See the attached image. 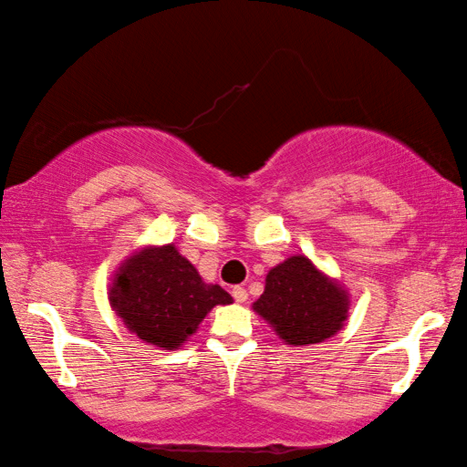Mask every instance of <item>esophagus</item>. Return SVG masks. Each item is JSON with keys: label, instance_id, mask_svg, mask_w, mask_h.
<instances>
[{"label": "esophagus", "instance_id": "34e87169", "mask_svg": "<svg viewBox=\"0 0 467 467\" xmlns=\"http://www.w3.org/2000/svg\"><path fill=\"white\" fill-rule=\"evenodd\" d=\"M233 296H234L236 303H247V290H244L243 286H234Z\"/></svg>", "mask_w": 467, "mask_h": 467}]
</instances>
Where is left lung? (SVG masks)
I'll return each mask as SVG.
<instances>
[{"label":"left lung","mask_w":467,"mask_h":467,"mask_svg":"<svg viewBox=\"0 0 467 467\" xmlns=\"http://www.w3.org/2000/svg\"><path fill=\"white\" fill-rule=\"evenodd\" d=\"M350 295L306 255H292L265 275L253 311L288 346L321 344L344 327Z\"/></svg>","instance_id":"left-lung-1"}]
</instances>
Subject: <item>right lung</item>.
I'll return each instance as SVG.
<instances>
[{"label":"right lung","instance_id":"right-lung-1","mask_svg":"<svg viewBox=\"0 0 467 467\" xmlns=\"http://www.w3.org/2000/svg\"><path fill=\"white\" fill-rule=\"evenodd\" d=\"M109 303L131 334L161 350H179L216 305L233 296L202 280L175 244H146L113 274Z\"/></svg>","mask_w":467,"mask_h":467}]
</instances>
